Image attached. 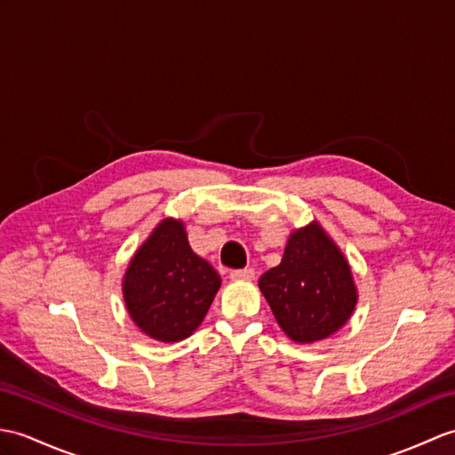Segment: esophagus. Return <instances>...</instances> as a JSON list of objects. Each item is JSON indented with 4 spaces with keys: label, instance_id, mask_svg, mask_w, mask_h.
Here are the masks:
<instances>
[{
    "label": "esophagus",
    "instance_id": "esophagus-1",
    "mask_svg": "<svg viewBox=\"0 0 455 455\" xmlns=\"http://www.w3.org/2000/svg\"><path fill=\"white\" fill-rule=\"evenodd\" d=\"M253 275H256V273H253V269H250V267L230 271V279L232 281H251Z\"/></svg>",
    "mask_w": 455,
    "mask_h": 455
}]
</instances>
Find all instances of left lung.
I'll return each instance as SVG.
<instances>
[{"mask_svg":"<svg viewBox=\"0 0 455 455\" xmlns=\"http://www.w3.org/2000/svg\"><path fill=\"white\" fill-rule=\"evenodd\" d=\"M258 284L281 330L297 343L339 331L358 299L351 266L318 220L292 232L281 263Z\"/></svg>","mask_w":455,"mask_h":455,"instance_id":"obj_1","label":"left lung"}]
</instances>
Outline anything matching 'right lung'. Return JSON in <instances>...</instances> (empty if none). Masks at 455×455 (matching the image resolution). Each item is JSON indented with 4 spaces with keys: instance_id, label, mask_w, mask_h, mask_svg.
<instances>
[{
    "instance_id": "right-lung-1",
    "label": "right lung",
    "mask_w": 455,
    "mask_h": 455,
    "mask_svg": "<svg viewBox=\"0 0 455 455\" xmlns=\"http://www.w3.org/2000/svg\"><path fill=\"white\" fill-rule=\"evenodd\" d=\"M219 287V273L189 248L182 220L164 219L135 251L122 292L145 335L176 343L204 322Z\"/></svg>"
}]
</instances>
